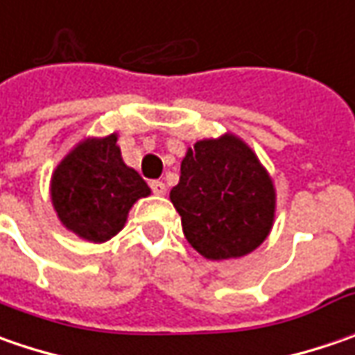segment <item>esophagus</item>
<instances>
[{"instance_id": "obj_1", "label": "esophagus", "mask_w": 355, "mask_h": 355, "mask_svg": "<svg viewBox=\"0 0 355 355\" xmlns=\"http://www.w3.org/2000/svg\"><path fill=\"white\" fill-rule=\"evenodd\" d=\"M150 187H152V191L156 193V196H166V184L164 182H159V180H154L152 184H150Z\"/></svg>"}]
</instances>
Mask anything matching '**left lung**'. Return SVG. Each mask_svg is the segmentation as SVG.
<instances>
[{
  "label": "left lung",
  "mask_w": 355,
  "mask_h": 355,
  "mask_svg": "<svg viewBox=\"0 0 355 355\" xmlns=\"http://www.w3.org/2000/svg\"><path fill=\"white\" fill-rule=\"evenodd\" d=\"M170 199L189 245L211 261L254 251L275 219L272 180L251 148L231 134L187 150Z\"/></svg>",
  "instance_id": "8db88e82"
}]
</instances>
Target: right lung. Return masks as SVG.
<instances>
[{"mask_svg": "<svg viewBox=\"0 0 355 355\" xmlns=\"http://www.w3.org/2000/svg\"><path fill=\"white\" fill-rule=\"evenodd\" d=\"M116 140L110 134L78 144L51 180V201L62 225L92 243L114 237L136 199L150 196L140 173L122 162Z\"/></svg>", "mask_w": 355, "mask_h": 355, "instance_id": "add662e5", "label": "right lung"}]
</instances>
